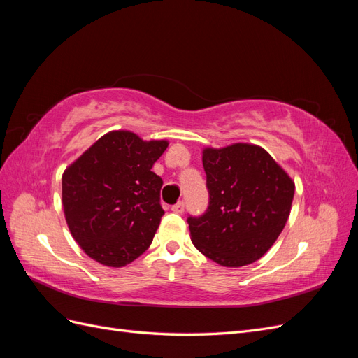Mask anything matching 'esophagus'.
<instances>
[{
    "mask_svg": "<svg viewBox=\"0 0 358 358\" xmlns=\"http://www.w3.org/2000/svg\"><path fill=\"white\" fill-rule=\"evenodd\" d=\"M183 209H185V203L183 201H178L176 204L171 206V212H175V213H182Z\"/></svg>",
    "mask_w": 358,
    "mask_h": 358,
    "instance_id": "esophagus-1",
    "label": "esophagus"
}]
</instances>
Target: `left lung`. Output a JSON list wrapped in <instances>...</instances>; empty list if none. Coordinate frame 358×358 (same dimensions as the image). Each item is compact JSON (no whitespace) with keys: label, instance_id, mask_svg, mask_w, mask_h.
Segmentation results:
<instances>
[{"label":"left lung","instance_id":"obj_1","mask_svg":"<svg viewBox=\"0 0 358 358\" xmlns=\"http://www.w3.org/2000/svg\"><path fill=\"white\" fill-rule=\"evenodd\" d=\"M209 206L188 216L191 241L224 267L262 258L282 233L294 182L263 148L234 143L203 150Z\"/></svg>","mask_w":358,"mask_h":358}]
</instances>
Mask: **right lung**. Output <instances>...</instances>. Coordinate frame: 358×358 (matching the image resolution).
<instances>
[{
	"label": "right lung",
	"mask_w": 358,
	"mask_h": 358,
	"mask_svg": "<svg viewBox=\"0 0 358 358\" xmlns=\"http://www.w3.org/2000/svg\"><path fill=\"white\" fill-rule=\"evenodd\" d=\"M166 140L112 131L62 175V206L74 241L95 262L127 266L152 243L162 210V179L150 170Z\"/></svg>",
	"instance_id": "right-lung-1"
}]
</instances>
